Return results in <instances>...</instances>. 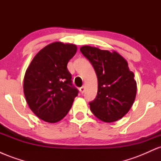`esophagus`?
Here are the masks:
<instances>
[{"label":"esophagus","mask_w":161,"mask_h":161,"mask_svg":"<svg viewBox=\"0 0 161 161\" xmlns=\"http://www.w3.org/2000/svg\"><path fill=\"white\" fill-rule=\"evenodd\" d=\"M85 90H86V87H85V86L81 87V88H79V91H80V92H81V93H82V94L84 93Z\"/></svg>","instance_id":"obj_1"}]
</instances>
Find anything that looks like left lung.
Segmentation results:
<instances>
[{"label": "left lung", "instance_id": "obj_1", "mask_svg": "<svg viewBox=\"0 0 161 161\" xmlns=\"http://www.w3.org/2000/svg\"><path fill=\"white\" fill-rule=\"evenodd\" d=\"M81 52L91 62L97 77V95L90 109L100 120L112 123L123 117L132 108L137 83L126 60L115 51L85 45Z\"/></svg>", "mask_w": 161, "mask_h": 161}]
</instances>
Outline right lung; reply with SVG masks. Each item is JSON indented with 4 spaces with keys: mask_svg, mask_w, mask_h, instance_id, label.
I'll return each mask as SVG.
<instances>
[{
    "mask_svg": "<svg viewBox=\"0 0 161 161\" xmlns=\"http://www.w3.org/2000/svg\"><path fill=\"white\" fill-rule=\"evenodd\" d=\"M76 51L73 44L53 42L37 53L25 71V101L42 120L54 123L64 119L78 95L67 69L68 62Z\"/></svg>",
    "mask_w": 161,
    "mask_h": 161,
    "instance_id": "1",
    "label": "right lung"
}]
</instances>
